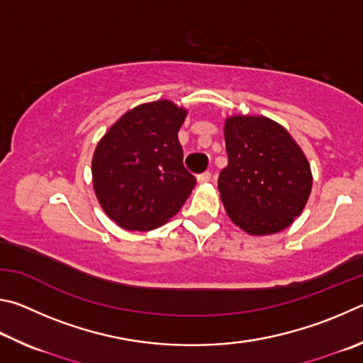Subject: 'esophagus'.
<instances>
[{"label": "esophagus", "instance_id": "34e87169", "mask_svg": "<svg viewBox=\"0 0 363 363\" xmlns=\"http://www.w3.org/2000/svg\"><path fill=\"white\" fill-rule=\"evenodd\" d=\"M196 178H198L199 183H207V182L212 180V174H211V172H204V174H199Z\"/></svg>", "mask_w": 363, "mask_h": 363}]
</instances>
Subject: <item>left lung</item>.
Returning <instances> with one entry per match:
<instances>
[{"label":"left lung","mask_w":363,"mask_h":363,"mask_svg":"<svg viewBox=\"0 0 363 363\" xmlns=\"http://www.w3.org/2000/svg\"><path fill=\"white\" fill-rule=\"evenodd\" d=\"M228 167L218 189L230 218L250 234L282 231L300 217L313 186L308 159L290 133L259 116L225 124Z\"/></svg>","instance_id":"left-lung-1"}]
</instances>
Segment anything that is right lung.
<instances>
[{"label":"right lung","mask_w":363,"mask_h":363,"mask_svg":"<svg viewBox=\"0 0 363 363\" xmlns=\"http://www.w3.org/2000/svg\"><path fill=\"white\" fill-rule=\"evenodd\" d=\"M186 111L169 100L125 113L100 140L94 189L108 217L129 231H150L180 211L196 185L178 143Z\"/></svg>","instance_id":"right-lung-1"}]
</instances>
